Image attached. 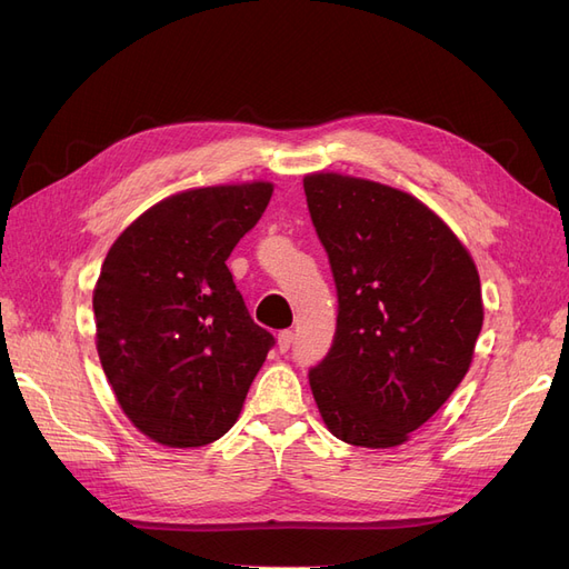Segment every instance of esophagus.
Returning <instances> with one entry per match:
<instances>
[{
  "label": "esophagus",
  "mask_w": 569,
  "mask_h": 569,
  "mask_svg": "<svg viewBox=\"0 0 569 569\" xmlns=\"http://www.w3.org/2000/svg\"><path fill=\"white\" fill-rule=\"evenodd\" d=\"M291 341H295V332H291V330H282V332L278 335V349H280L282 353H284V351H289Z\"/></svg>",
  "instance_id": "esophagus-1"
}]
</instances>
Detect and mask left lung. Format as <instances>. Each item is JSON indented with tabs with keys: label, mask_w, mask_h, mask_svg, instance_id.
Instances as JSON below:
<instances>
[{
	"label": "left lung",
	"mask_w": 569,
	"mask_h": 569,
	"mask_svg": "<svg viewBox=\"0 0 569 569\" xmlns=\"http://www.w3.org/2000/svg\"><path fill=\"white\" fill-rule=\"evenodd\" d=\"M303 189L339 297L332 349L308 372L313 399L337 439L393 449L470 370L485 322L477 266L403 189L335 170Z\"/></svg>",
	"instance_id": "8db88e82"
}]
</instances>
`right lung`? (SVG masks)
Returning a JSON list of instances; mask_svg holds the SVG:
<instances>
[{
	"instance_id": "add662e5",
	"label": "right lung",
	"mask_w": 569,
	"mask_h": 569,
	"mask_svg": "<svg viewBox=\"0 0 569 569\" xmlns=\"http://www.w3.org/2000/svg\"><path fill=\"white\" fill-rule=\"evenodd\" d=\"M274 184L184 189L116 237L92 291L94 341L120 410L170 449L213 443L237 422L272 335L226 261Z\"/></svg>"
}]
</instances>
